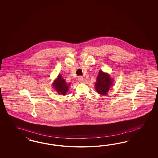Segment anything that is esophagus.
Returning <instances> with one entry per match:
<instances>
[{
    "instance_id": "obj_1",
    "label": "esophagus",
    "mask_w": 158,
    "mask_h": 158,
    "mask_svg": "<svg viewBox=\"0 0 158 158\" xmlns=\"http://www.w3.org/2000/svg\"><path fill=\"white\" fill-rule=\"evenodd\" d=\"M78 81L81 83H83L84 81V79L82 77H78Z\"/></svg>"
}]
</instances>
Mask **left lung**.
I'll list each match as a JSON object with an SVG mask.
<instances>
[{"instance_id":"8db88e82","label":"left lung","mask_w":158,"mask_h":158,"mask_svg":"<svg viewBox=\"0 0 158 158\" xmlns=\"http://www.w3.org/2000/svg\"><path fill=\"white\" fill-rule=\"evenodd\" d=\"M113 85V80L108 73L100 71L96 82V90L101 95H106Z\"/></svg>"}]
</instances>
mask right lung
<instances>
[{"instance_id": "obj_1", "label": "right lung", "mask_w": 158, "mask_h": 158, "mask_svg": "<svg viewBox=\"0 0 158 158\" xmlns=\"http://www.w3.org/2000/svg\"><path fill=\"white\" fill-rule=\"evenodd\" d=\"M71 83H67L61 75H58L57 78L54 81L53 87L60 95L65 96L68 91Z\"/></svg>"}]
</instances>
